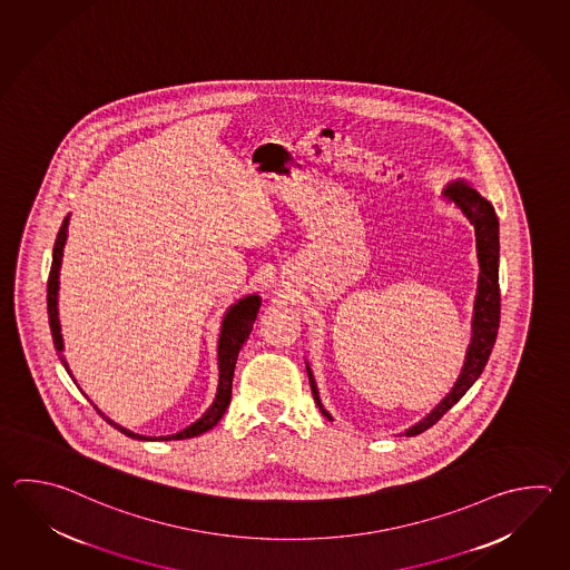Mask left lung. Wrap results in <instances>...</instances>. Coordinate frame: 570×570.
I'll list each match as a JSON object with an SVG mask.
<instances>
[{"instance_id": "1", "label": "left lung", "mask_w": 570, "mask_h": 570, "mask_svg": "<svg viewBox=\"0 0 570 570\" xmlns=\"http://www.w3.org/2000/svg\"><path fill=\"white\" fill-rule=\"evenodd\" d=\"M444 197L454 200L456 207H461V210L465 213L471 225H475L476 257H479L481 274H479V288H476L473 337H471V345L466 353L465 367L451 390V394L446 395L426 419L419 422L416 426L407 429V436H416L420 432L434 426L466 394V390L475 384L476 377L488 365L489 355L495 345L498 328H500L501 294L500 266H498L500 264V223L495 217V210L489 200H485L476 190L461 180L446 186ZM308 380H311V390H313L316 406L321 407V412L325 414L326 419H331L328 412L321 404L311 370H308Z\"/></svg>"}]
</instances>
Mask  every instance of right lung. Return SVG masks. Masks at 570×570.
<instances>
[{
    "label": "right lung",
    "mask_w": 570,
    "mask_h": 570,
    "mask_svg": "<svg viewBox=\"0 0 570 570\" xmlns=\"http://www.w3.org/2000/svg\"><path fill=\"white\" fill-rule=\"evenodd\" d=\"M67 227H69V217L60 225L59 235H57V242H55V249H52V266H50V274H48V323H50V333H52V341H55V347L57 351H62V335H60V323H59V269L60 259H62V247L67 242ZM259 296H245L244 301H239L237 304H233L229 308V313L223 321L222 337H219V387H217V395H215V402L210 404L209 410L197 420L193 422L188 429L176 432L173 436H158L164 441H183V439H193L198 436L203 432L213 429L219 420H222L225 410L232 402V385H233V372H235V363H237V355H239V348L244 347L245 341L252 333V326L256 323L257 311H259ZM62 365L67 367V361L60 355ZM69 372V367H67ZM70 373V372H69ZM99 412V410H97ZM101 414V412H99ZM104 416V414H101ZM111 426H116L119 432H124L126 436L131 439H138V441H146V436L141 434H134L131 430L119 426L116 422L104 416Z\"/></svg>",
    "instance_id": "add662e5"
}]
</instances>
